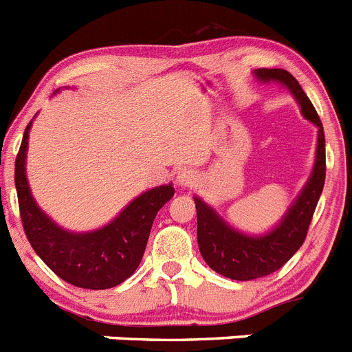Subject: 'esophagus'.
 <instances>
[{
	"instance_id": "1",
	"label": "esophagus",
	"mask_w": 352,
	"mask_h": 352,
	"mask_svg": "<svg viewBox=\"0 0 352 352\" xmlns=\"http://www.w3.org/2000/svg\"><path fill=\"white\" fill-rule=\"evenodd\" d=\"M195 179H197V174L192 167H182V169L176 173V182L179 186H190L194 185Z\"/></svg>"
}]
</instances>
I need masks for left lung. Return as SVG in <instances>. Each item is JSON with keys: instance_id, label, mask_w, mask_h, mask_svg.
Listing matches in <instances>:
<instances>
[{"instance_id": "left-lung-1", "label": "left lung", "mask_w": 352, "mask_h": 352, "mask_svg": "<svg viewBox=\"0 0 352 352\" xmlns=\"http://www.w3.org/2000/svg\"><path fill=\"white\" fill-rule=\"evenodd\" d=\"M256 77L264 82L275 80L284 84L294 95L301 107V114L319 129L317 132L316 162L309 182L300 195L289 206L282 222L266 234L248 236L236 231L203 199L194 197L197 210V243L201 256L213 272L232 280H254L280 270L298 252L307 238L326 178L324 130L309 96L300 82L282 68H257Z\"/></svg>"}]
</instances>
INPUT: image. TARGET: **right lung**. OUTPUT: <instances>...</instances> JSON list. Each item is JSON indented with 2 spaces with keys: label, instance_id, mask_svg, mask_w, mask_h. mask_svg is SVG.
Segmentation results:
<instances>
[{
  "label": "right lung",
  "instance_id": "add662e5",
  "mask_svg": "<svg viewBox=\"0 0 352 352\" xmlns=\"http://www.w3.org/2000/svg\"><path fill=\"white\" fill-rule=\"evenodd\" d=\"M31 121L15 158V188L24 232L36 256L68 284L82 289L120 285L141 264L158 210L174 195L173 183L135 197L113 222L89 232H70L36 206L26 178Z\"/></svg>",
  "mask_w": 352,
  "mask_h": 352
}]
</instances>
